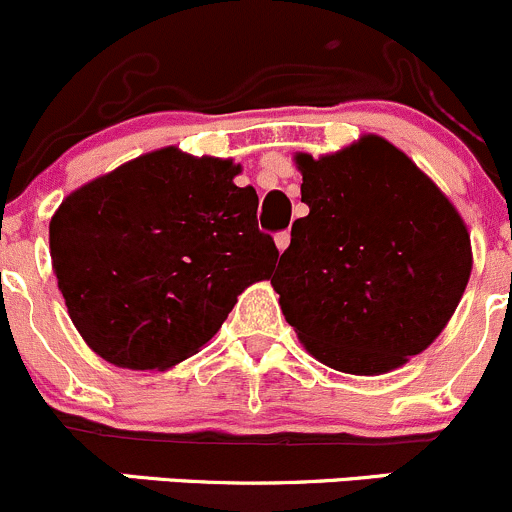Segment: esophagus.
Segmentation results:
<instances>
[{
    "label": "esophagus",
    "instance_id": "1",
    "mask_svg": "<svg viewBox=\"0 0 512 512\" xmlns=\"http://www.w3.org/2000/svg\"><path fill=\"white\" fill-rule=\"evenodd\" d=\"M289 240H292V235H289V230L277 232V235H275V245H277V250L285 252L287 247H289Z\"/></svg>",
    "mask_w": 512,
    "mask_h": 512
}]
</instances>
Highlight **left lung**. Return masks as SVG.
I'll list each match as a JSON object with an SVG mask.
<instances>
[{
    "label": "left lung",
    "mask_w": 512,
    "mask_h": 512,
    "mask_svg": "<svg viewBox=\"0 0 512 512\" xmlns=\"http://www.w3.org/2000/svg\"><path fill=\"white\" fill-rule=\"evenodd\" d=\"M297 165L309 215L294 220L272 277L285 319L337 371L406 364L441 334L471 277L461 215L379 136Z\"/></svg>",
    "instance_id": "obj_1"
}]
</instances>
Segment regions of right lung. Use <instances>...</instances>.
I'll return each mask as SVG.
<instances>
[{"label":"right lung","instance_id":"obj_1","mask_svg":"<svg viewBox=\"0 0 512 512\" xmlns=\"http://www.w3.org/2000/svg\"><path fill=\"white\" fill-rule=\"evenodd\" d=\"M240 165L148 153L84 185L49 225L71 322L98 356L168 369L215 337L237 294L270 277L280 250L257 227Z\"/></svg>","mask_w":512,"mask_h":512}]
</instances>
